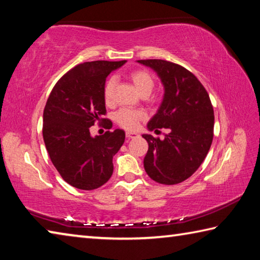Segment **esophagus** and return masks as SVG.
Segmentation results:
<instances>
[{"label":"esophagus","instance_id":"1","mask_svg":"<svg viewBox=\"0 0 260 260\" xmlns=\"http://www.w3.org/2000/svg\"><path fill=\"white\" fill-rule=\"evenodd\" d=\"M136 136H138V134L134 133V132H126L127 139H133V138H136Z\"/></svg>","mask_w":260,"mask_h":260}]
</instances>
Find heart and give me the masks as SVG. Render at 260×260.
<instances>
[{
    "instance_id": "1",
    "label": "heart",
    "mask_w": 260,
    "mask_h": 260,
    "mask_svg": "<svg viewBox=\"0 0 260 260\" xmlns=\"http://www.w3.org/2000/svg\"><path fill=\"white\" fill-rule=\"evenodd\" d=\"M129 79L141 95L144 93H151L153 86H155V79L146 70H135V71L131 72ZM114 86H116V79L114 78L108 79L104 83L102 94L104 102L107 104L112 102ZM143 118V111L129 109H121L114 114V120H116L117 124L126 129H135Z\"/></svg>"
}]
</instances>
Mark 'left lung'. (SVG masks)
I'll list each match as a JSON object with an SVG mask.
<instances>
[{"label":"left lung","mask_w":260,"mask_h":260,"mask_svg":"<svg viewBox=\"0 0 260 260\" xmlns=\"http://www.w3.org/2000/svg\"><path fill=\"white\" fill-rule=\"evenodd\" d=\"M138 61L158 74L165 90L148 129H170L164 140L142 135L149 144L144 170L153 181L177 184L191 177L208 155L213 140V107L204 86L181 65L162 59Z\"/></svg>","instance_id":"left-lung-1"}]
</instances>
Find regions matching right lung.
<instances>
[{
    "label": "right lung",
    "instance_id": "1",
    "mask_svg": "<svg viewBox=\"0 0 260 260\" xmlns=\"http://www.w3.org/2000/svg\"><path fill=\"white\" fill-rule=\"evenodd\" d=\"M126 60L79 64L61 77L43 111V140L52 164L69 184L82 190L103 186L113 172L112 158L124 144L125 132L114 129L93 138L89 128L104 121L103 86L113 70Z\"/></svg>",
    "mask_w": 260,
    "mask_h": 260
}]
</instances>
